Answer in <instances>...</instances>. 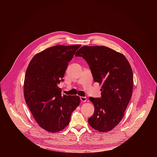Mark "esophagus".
<instances>
[{
  "mask_svg": "<svg viewBox=\"0 0 157 157\" xmlns=\"http://www.w3.org/2000/svg\"><path fill=\"white\" fill-rule=\"evenodd\" d=\"M80 99H81V101L82 102H86V101H87V98H86V97H82V96H81V97H80Z\"/></svg>",
  "mask_w": 157,
  "mask_h": 157,
  "instance_id": "esophagus-1",
  "label": "esophagus"
}]
</instances>
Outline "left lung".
Here are the masks:
<instances>
[{
  "mask_svg": "<svg viewBox=\"0 0 157 157\" xmlns=\"http://www.w3.org/2000/svg\"><path fill=\"white\" fill-rule=\"evenodd\" d=\"M88 63L94 82L102 84L101 98H89L94 113L88 119L101 132L113 129L122 120L132 94L133 72L125 56L104 46H84L75 55Z\"/></svg>",
  "mask_w": 157,
  "mask_h": 157,
  "instance_id": "8db88e82",
  "label": "left lung"
}]
</instances>
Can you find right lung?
<instances>
[{"label": "right lung", "mask_w": 157, "mask_h": 157, "mask_svg": "<svg viewBox=\"0 0 157 157\" xmlns=\"http://www.w3.org/2000/svg\"><path fill=\"white\" fill-rule=\"evenodd\" d=\"M81 44L56 45L35 55L27 69L24 87L25 102L38 124L50 132L64 129L79 105L78 96H61L58 85Z\"/></svg>", "instance_id": "right-lung-1"}]
</instances>
